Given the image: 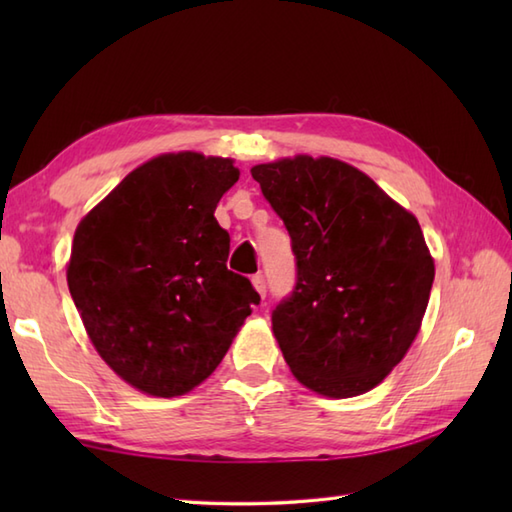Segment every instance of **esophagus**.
Here are the masks:
<instances>
[{
	"label": "esophagus",
	"mask_w": 512,
	"mask_h": 512,
	"mask_svg": "<svg viewBox=\"0 0 512 512\" xmlns=\"http://www.w3.org/2000/svg\"><path fill=\"white\" fill-rule=\"evenodd\" d=\"M253 286H255V290L259 292V295L266 297V279H264V275H262V273L253 275Z\"/></svg>",
	"instance_id": "obj_1"
}]
</instances>
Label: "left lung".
Listing matches in <instances>:
<instances>
[{"instance_id": "obj_1", "label": "left lung", "mask_w": 512, "mask_h": 512, "mask_svg": "<svg viewBox=\"0 0 512 512\" xmlns=\"http://www.w3.org/2000/svg\"><path fill=\"white\" fill-rule=\"evenodd\" d=\"M284 220L295 290L273 332L301 385L330 398L374 389L427 310L433 259L416 217L352 165L295 156L250 169Z\"/></svg>"}]
</instances>
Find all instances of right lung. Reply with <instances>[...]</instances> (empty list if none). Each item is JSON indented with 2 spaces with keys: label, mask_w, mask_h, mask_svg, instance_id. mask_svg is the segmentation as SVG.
I'll use <instances>...</instances> for the list:
<instances>
[{
  "label": "right lung",
  "mask_w": 512,
  "mask_h": 512,
  "mask_svg": "<svg viewBox=\"0 0 512 512\" xmlns=\"http://www.w3.org/2000/svg\"><path fill=\"white\" fill-rule=\"evenodd\" d=\"M231 158L165 154L134 169L74 233L68 288L96 352L149 396H182L222 363L257 290L226 268L215 206Z\"/></svg>",
  "instance_id": "add662e5"
}]
</instances>
